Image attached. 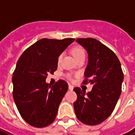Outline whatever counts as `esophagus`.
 Instances as JSON below:
<instances>
[{"label": "esophagus", "instance_id": "obj_1", "mask_svg": "<svg viewBox=\"0 0 135 135\" xmlns=\"http://www.w3.org/2000/svg\"><path fill=\"white\" fill-rule=\"evenodd\" d=\"M69 89L70 90H73V89H74V86L73 85H69Z\"/></svg>", "mask_w": 135, "mask_h": 135}]
</instances>
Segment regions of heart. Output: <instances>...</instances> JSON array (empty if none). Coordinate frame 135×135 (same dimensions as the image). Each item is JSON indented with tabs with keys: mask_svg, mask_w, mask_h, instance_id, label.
<instances>
[{
	"mask_svg": "<svg viewBox=\"0 0 135 135\" xmlns=\"http://www.w3.org/2000/svg\"><path fill=\"white\" fill-rule=\"evenodd\" d=\"M71 54L73 55L74 58V59H77L80 58V57H82V56H85V52L84 49L82 48L81 46H79V45H76V46H74V47H72V49H71ZM62 60V55H59V57H58V59H57V61H58V64H60Z\"/></svg>",
	"mask_w": 135,
	"mask_h": 135,
	"instance_id": "heart-1",
	"label": "heart"
}]
</instances>
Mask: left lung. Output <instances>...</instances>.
Returning <instances> with one entry per match:
<instances>
[{
	"label": "left lung",
	"instance_id": "obj_1",
	"mask_svg": "<svg viewBox=\"0 0 135 135\" xmlns=\"http://www.w3.org/2000/svg\"><path fill=\"white\" fill-rule=\"evenodd\" d=\"M76 41L88 53V64L83 84L93 85L90 92L75 88L77 99L74 103L77 119L88 125L104 122L112 113L122 93L124 74L118 57L98 40L77 38Z\"/></svg>",
	"mask_w": 135,
	"mask_h": 135
}]
</instances>
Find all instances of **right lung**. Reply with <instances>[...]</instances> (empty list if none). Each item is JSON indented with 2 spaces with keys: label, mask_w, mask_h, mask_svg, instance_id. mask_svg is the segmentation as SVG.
<instances>
[{
  "label": "right lung",
  "mask_w": 135,
  "mask_h": 135,
  "mask_svg": "<svg viewBox=\"0 0 135 135\" xmlns=\"http://www.w3.org/2000/svg\"><path fill=\"white\" fill-rule=\"evenodd\" d=\"M74 40L41 39L19 57L12 76L13 98L20 115L32 127H45L56 119L69 86L59 79L51 87L45 79L56 71L58 57Z\"/></svg>",
  "instance_id": "obj_1"
}]
</instances>
